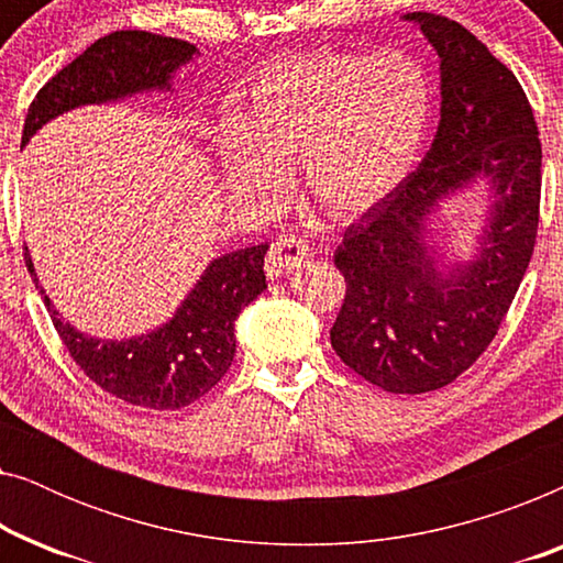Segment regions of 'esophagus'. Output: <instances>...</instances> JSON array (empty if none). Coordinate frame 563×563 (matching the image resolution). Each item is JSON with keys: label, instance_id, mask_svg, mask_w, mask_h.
Wrapping results in <instances>:
<instances>
[{"label": "esophagus", "instance_id": "34e87169", "mask_svg": "<svg viewBox=\"0 0 563 563\" xmlns=\"http://www.w3.org/2000/svg\"><path fill=\"white\" fill-rule=\"evenodd\" d=\"M307 258H310V249H307L305 241H299L297 235H279L268 249L264 268L272 279H279L284 274L297 272Z\"/></svg>", "mask_w": 563, "mask_h": 563}]
</instances>
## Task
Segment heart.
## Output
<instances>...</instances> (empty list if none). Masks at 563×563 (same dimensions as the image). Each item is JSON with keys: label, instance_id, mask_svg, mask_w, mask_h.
<instances>
[{"label": "heart", "instance_id": "obj_1", "mask_svg": "<svg viewBox=\"0 0 563 563\" xmlns=\"http://www.w3.org/2000/svg\"><path fill=\"white\" fill-rule=\"evenodd\" d=\"M433 84L412 53L320 51L261 68L238 128L222 135L228 184L279 199L299 164L307 199L333 218L384 202L420 156Z\"/></svg>", "mask_w": 563, "mask_h": 563}]
</instances>
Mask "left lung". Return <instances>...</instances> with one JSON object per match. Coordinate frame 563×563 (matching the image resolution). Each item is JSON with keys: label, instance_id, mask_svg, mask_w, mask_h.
I'll return each instance as SVG.
<instances>
[{"label": "left lung", "instance_id": "obj_1", "mask_svg": "<svg viewBox=\"0 0 563 563\" xmlns=\"http://www.w3.org/2000/svg\"><path fill=\"white\" fill-rule=\"evenodd\" d=\"M441 58V122L418 172L351 222L335 251L345 276L330 343L345 366L395 395L441 389L497 335L533 256L541 141L520 81L456 20L410 12ZM487 178L496 199L472 262L441 273L427 214Z\"/></svg>", "mask_w": 563, "mask_h": 563}]
</instances>
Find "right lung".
Listing matches in <instances>:
<instances>
[{
    "label": "right lung",
    "instance_id": "obj_1",
    "mask_svg": "<svg viewBox=\"0 0 563 563\" xmlns=\"http://www.w3.org/2000/svg\"><path fill=\"white\" fill-rule=\"evenodd\" d=\"M195 53L187 41L145 30L99 37L37 91L22 128V145L74 107L172 89L176 68L189 64ZM266 251L268 245L261 243L214 258L166 325L128 341H102L64 322L37 284L27 249L25 264L66 351L97 387L128 405L179 410L205 397L233 364L235 318L266 289Z\"/></svg>",
    "mask_w": 563,
    "mask_h": 563
}]
</instances>
